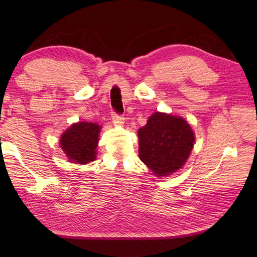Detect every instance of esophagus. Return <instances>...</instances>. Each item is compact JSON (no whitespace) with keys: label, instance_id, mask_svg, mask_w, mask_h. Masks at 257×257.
<instances>
[{"label":"esophagus","instance_id":"obj_1","mask_svg":"<svg viewBox=\"0 0 257 257\" xmlns=\"http://www.w3.org/2000/svg\"><path fill=\"white\" fill-rule=\"evenodd\" d=\"M111 118H112L113 121H117V122H122V121H123V117H122V114L116 113L114 111H112Z\"/></svg>","mask_w":257,"mask_h":257}]
</instances>
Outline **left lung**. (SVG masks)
Wrapping results in <instances>:
<instances>
[{
  "mask_svg": "<svg viewBox=\"0 0 257 257\" xmlns=\"http://www.w3.org/2000/svg\"><path fill=\"white\" fill-rule=\"evenodd\" d=\"M139 158L159 177L181 168L193 148L194 135L180 117L155 112L138 132Z\"/></svg>",
  "mask_w": 257,
  "mask_h": 257,
  "instance_id": "1",
  "label": "left lung"
}]
</instances>
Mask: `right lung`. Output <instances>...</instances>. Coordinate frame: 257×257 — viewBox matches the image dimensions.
Masks as SVG:
<instances>
[{"instance_id": "1", "label": "right lung", "mask_w": 257, "mask_h": 257, "mask_svg": "<svg viewBox=\"0 0 257 257\" xmlns=\"http://www.w3.org/2000/svg\"><path fill=\"white\" fill-rule=\"evenodd\" d=\"M100 127L92 122H78L62 135L61 147L69 161L84 165L94 161Z\"/></svg>"}]
</instances>
